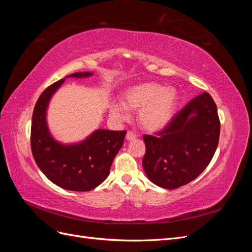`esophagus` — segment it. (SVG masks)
<instances>
[{
    "mask_svg": "<svg viewBox=\"0 0 252 252\" xmlns=\"http://www.w3.org/2000/svg\"><path fill=\"white\" fill-rule=\"evenodd\" d=\"M136 136H138V134L134 133L133 131H128V132H127V134H126V139H127L128 141H130V140L135 139Z\"/></svg>",
    "mask_w": 252,
    "mask_h": 252,
    "instance_id": "1",
    "label": "esophagus"
}]
</instances>
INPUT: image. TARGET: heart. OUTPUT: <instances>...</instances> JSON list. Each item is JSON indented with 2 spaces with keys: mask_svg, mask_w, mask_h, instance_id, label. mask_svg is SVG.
Here are the masks:
<instances>
[{
  "mask_svg": "<svg viewBox=\"0 0 252 252\" xmlns=\"http://www.w3.org/2000/svg\"><path fill=\"white\" fill-rule=\"evenodd\" d=\"M125 104L112 102L111 116L119 120L128 118V109L140 110L139 121L143 128L157 131L171 120L177 106L178 95L172 88H165L156 83H143L130 87L125 93Z\"/></svg>",
  "mask_w": 252,
  "mask_h": 252,
  "instance_id": "obj_1",
  "label": "heart"
}]
</instances>
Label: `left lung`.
<instances>
[{
    "instance_id": "1",
    "label": "left lung",
    "mask_w": 252,
    "mask_h": 252,
    "mask_svg": "<svg viewBox=\"0 0 252 252\" xmlns=\"http://www.w3.org/2000/svg\"><path fill=\"white\" fill-rule=\"evenodd\" d=\"M220 123L217 105L208 93L193 97L162 130L144 134L143 167L148 179L165 189L193 181L215 156Z\"/></svg>"
}]
</instances>
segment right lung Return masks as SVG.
<instances>
[{"mask_svg":"<svg viewBox=\"0 0 252 252\" xmlns=\"http://www.w3.org/2000/svg\"><path fill=\"white\" fill-rule=\"evenodd\" d=\"M91 72H75L68 77H89ZM65 79L51 84L35 103L30 144L36 165L61 188L71 191H89L108 177L113 158L123 146L126 130L97 129L79 144L62 145L53 140L46 124V109L51 95Z\"/></svg>","mask_w":252,"mask_h":252,"instance_id":"obj_1","label":"right lung"}]
</instances>
